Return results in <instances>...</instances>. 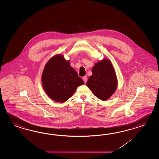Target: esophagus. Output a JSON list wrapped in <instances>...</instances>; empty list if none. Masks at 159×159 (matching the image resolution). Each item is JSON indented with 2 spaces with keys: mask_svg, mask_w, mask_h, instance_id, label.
<instances>
[{
  "mask_svg": "<svg viewBox=\"0 0 159 159\" xmlns=\"http://www.w3.org/2000/svg\"><path fill=\"white\" fill-rule=\"evenodd\" d=\"M82 79H83V80L84 82V83H86V82L88 81V77H87V76H84V77H82Z\"/></svg>",
  "mask_w": 159,
  "mask_h": 159,
  "instance_id": "obj_1",
  "label": "esophagus"
}]
</instances>
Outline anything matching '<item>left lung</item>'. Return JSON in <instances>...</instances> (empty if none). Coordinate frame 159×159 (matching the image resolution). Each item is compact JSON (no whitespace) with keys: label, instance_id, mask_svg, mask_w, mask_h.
Here are the masks:
<instances>
[{"label":"left lung","instance_id":"8db88e82","mask_svg":"<svg viewBox=\"0 0 159 159\" xmlns=\"http://www.w3.org/2000/svg\"><path fill=\"white\" fill-rule=\"evenodd\" d=\"M92 72L87 86L97 98L102 101L108 99L117 88V79L111 62L106 59L99 62Z\"/></svg>","mask_w":159,"mask_h":159}]
</instances>
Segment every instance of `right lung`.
Segmentation results:
<instances>
[{"label": "right lung", "mask_w": 159, "mask_h": 159, "mask_svg": "<svg viewBox=\"0 0 159 159\" xmlns=\"http://www.w3.org/2000/svg\"><path fill=\"white\" fill-rule=\"evenodd\" d=\"M44 90L53 100L65 102L84 82L61 55H56L48 62L42 75Z\"/></svg>", "instance_id": "obj_1"}]
</instances>
